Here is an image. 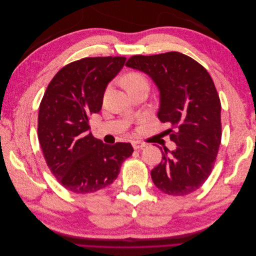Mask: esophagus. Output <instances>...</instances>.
Returning <instances> with one entry per match:
<instances>
[{"label":"esophagus","instance_id":"esophagus-1","mask_svg":"<svg viewBox=\"0 0 256 256\" xmlns=\"http://www.w3.org/2000/svg\"><path fill=\"white\" fill-rule=\"evenodd\" d=\"M132 146L134 150H140V148H143V147L145 146V143L140 142V141H132Z\"/></svg>","mask_w":256,"mask_h":256}]
</instances>
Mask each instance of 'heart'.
I'll return each mask as SVG.
<instances>
[{
  "mask_svg": "<svg viewBox=\"0 0 256 256\" xmlns=\"http://www.w3.org/2000/svg\"><path fill=\"white\" fill-rule=\"evenodd\" d=\"M124 83H125L126 88L128 90L129 92H134V90H138V88H141V86H148V82H147L146 76L143 74L138 72H128L125 76V78H124ZM109 90H110V86H108L106 88L104 95L108 94Z\"/></svg>",
  "mask_w": 256,
  "mask_h": 256,
  "instance_id": "obj_1",
  "label": "heart"
}]
</instances>
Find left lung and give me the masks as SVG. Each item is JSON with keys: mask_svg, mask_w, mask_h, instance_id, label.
I'll return each mask as SVG.
<instances>
[{"mask_svg": "<svg viewBox=\"0 0 256 256\" xmlns=\"http://www.w3.org/2000/svg\"><path fill=\"white\" fill-rule=\"evenodd\" d=\"M126 66L148 74L160 90L158 118L168 122L170 140L150 175L166 194L182 196L202 187L210 175L221 143V102L210 74L180 52L134 56Z\"/></svg>", "mask_w": 256, "mask_h": 256, "instance_id": "left-lung-1", "label": "left lung"}]
</instances>
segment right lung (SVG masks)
Returning a JSON list of instances; mask_svg holds the SVG:
<instances>
[{
    "label": "right lung",
    "instance_id": "obj_1",
    "mask_svg": "<svg viewBox=\"0 0 256 256\" xmlns=\"http://www.w3.org/2000/svg\"><path fill=\"white\" fill-rule=\"evenodd\" d=\"M124 56L84 58L53 76L38 113V140L48 168L74 193L96 192L111 184L134 152L130 143L108 145L88 132L90 116L102 110L108 83L125 64Z\"/></svg>",
    "mask_w": 256,
    "mask_h": 256
}]
</instances>
